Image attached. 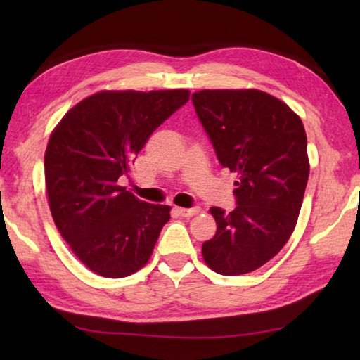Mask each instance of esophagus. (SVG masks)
Returning a JSON list of instances; mask_svg holds the SVG:
<instances>
[{
	"label": "esophagus",
	"mask_w": 360,
	"mask_h": 360,
	"mask_svg": "<svg viewBox=\"0 0 360 360\" xmlns=\"http://www.w3.org/2000/svg\"><path fill=\"white\" fill-rule=\"evenodd\" d=\"M178 212L182 217H192L195 214H198L200 208L198 206H193V208H178Z\"/></svg>",
	"instance_id": "obj_1"
}]
</instances>
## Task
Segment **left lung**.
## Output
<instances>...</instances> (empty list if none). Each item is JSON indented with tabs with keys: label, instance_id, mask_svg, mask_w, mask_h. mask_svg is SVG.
<instances>
[{
	"label": "left lung",
	"instance_id": "8db88e82",
	"mask_svg": "<svg viewBox=\"0 0 360 360\" xmlns=\"http://www.w3.org/2000/svg\"><path fill=\"white\" fill-rule=\"evenodd\" d=\"M192 103L219 163L236 174V208H211L217 231L203 259L219 275H245L295 229L309 176L307 133L288 105L260 90H200Z\"/></svg>",
	"mask_w": 360,
	"mask_h": 360
}]
</instances>
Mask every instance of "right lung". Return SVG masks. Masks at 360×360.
Masks as SVG:
<instances>
[{
    "label": "right lung",
    "instance_id": "1",
    "mask_svg": "<svg viewBox=\"0 0 360 360\" xmlns=\"http://www.w3.org/2000/svg\"><path fill=\"white\" fill-rule=\"evenodd\" d=\"M188 95L184 89L98 92L70 109L49 139L44 173L53 222L96 275L125 278L148 264L169 206L146 203L117 181Z\"/></svg>",
    "mask_w": 360,
    "mask_h": 360
}]
</instances>
